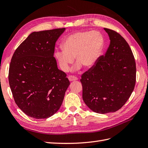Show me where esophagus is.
<instances>
[{
    "mask_svg": "<svg viewBox=\"0 0 148 148\" xmlns=\"http://www.w3.org/2000/svg\"><path fill=\"white\" fill-rule=\"evenodd\" d=\"M69 79L70 80V82H72V81H76V80L78 79V78L75 77L73 75H69V77H68Z\"/></svg>",
    "mask_w": 148,
    "mask_h": 148,
    "instance_id": "esophagus-1",
    "label": "esophagus"
}]
</instances>
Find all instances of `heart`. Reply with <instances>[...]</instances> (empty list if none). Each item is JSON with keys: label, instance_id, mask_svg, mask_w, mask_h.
<instances>
[{"label": "heart", "instance_id": "1", "mask_svg": "<svg viewBox=\"0 0 148 148\" xmlns=\"http://www.w3.org/2000/svg\"><path fill=\"white\" fill-rule=\"evenodd\" d=\"M104 39L97 31H78L67 36L62 44L63 50L57 51L55 57L60 68L66 71L73 63L89 69L95 65L101 56Z\"/></svg>", "mask_w": 148, "mask_h": 148}]
</instances>
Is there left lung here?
Instances as JSON below:
<instances>
[{
	"mask_svg": "<svg viewBox=\"0 0 148 148\" xmlns=\"http://www.w3.org/2000/svg\"><path fill=\"white\" fill-rule=\"evenodd\" d=\"M104 30L110 40L109 47L80 79L84 103L99 114L114 112L122 108L136 83V63L131 48L115 31Z\"/></svg>",
	"mask_w": 148,
	"mask_h": 148,
	"instance_id": "obj_1",
	"label": "left lung"
}]
</instances>
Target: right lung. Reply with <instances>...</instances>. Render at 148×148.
I'll return each mask as SVG.
<instances>
[{
    "instance_id": "add662e5",
    "label": "right lung",
    "mask_w": 148,
    "mask_h": 148,
    "mask_svg": "<svg viewBox=\"0 0 148 148\" xmlns=\"http://www.w3.org/2000/svg\"><path fill=\"white\" fill-rule=\"evenodd\" d=\"M65 28L33 32L11 59L8 82L18 107L36 119L51 117L60 107L70 85L53 57L57 40Z\"/></svg>"
}]
</instances>
